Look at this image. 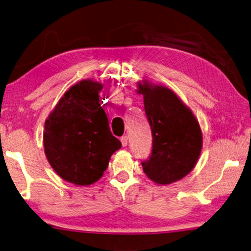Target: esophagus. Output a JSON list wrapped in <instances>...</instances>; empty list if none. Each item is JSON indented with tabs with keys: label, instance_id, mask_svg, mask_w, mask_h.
I'll list each match as a JSON object with an SVG mask.
<instances>
[{
	"label": "esophagus",
	"instance_id": "esophagus-1",
	"mask_svg": "<svg viewBox=\"0 0 251 251\" xmlns=\"http://www.w3.org/2000/svg\"><path fill=\"white\" fill-rule=\"evenodd\" d=\"M120 141H121L122 146H124V148H126V146L127 145V136H126V135H124V136H122V138L120 139Z\"/></svg>",
	"mask_w": 251,
	"mask_h": 251
}]
</instances>
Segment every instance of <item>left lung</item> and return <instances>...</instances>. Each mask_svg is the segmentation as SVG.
<instances>
[{
	"label": "left lung",
	"instance_id": "obj_1",
	"mask_svg": "<svg viewBox=\"0 0 251 251\" xmlns=\"http://www.w3.org/2000/svg\"><path fill=\"white\" fill-rule=\"evenodd\" d=\"M138 83L153 136L152 154L142 163L157 184L180 180L195 168L202 150V132L190 108L172 89L145 81Z\"/></svg>",
	"mask_w": 251,
	"mask_h": 251
}]
</instances>
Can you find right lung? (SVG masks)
<instances>
[{"label": "right lung", "instance_id": "right-lung-1", "mask_svg": "<svg viewBox=\"0 0 251 251\" xmlns=\"http://www.w3.org/2000/svg\"><path fill=\"white\" fill-rule=\"evenodd\" d=\"M102 87L91 78L74 84L45 122L46 157L63 180L76 186L99 180L111 155L121 148L99 101Z\"/></svg>", "mask_w": 251, "mask_h": 251}]
</instances>
